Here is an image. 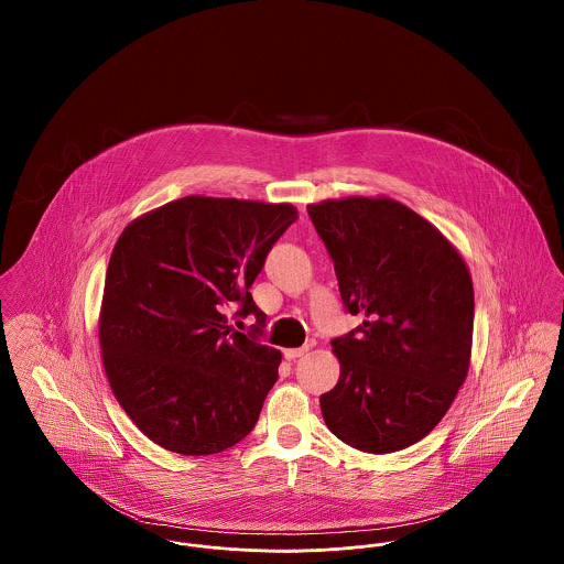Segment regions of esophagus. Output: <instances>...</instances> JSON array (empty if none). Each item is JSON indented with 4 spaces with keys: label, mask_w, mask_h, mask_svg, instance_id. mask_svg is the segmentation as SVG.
I'll list each match as a JSON object with an SVG mask.
<instances>
[{
    "label": "esophagus",
    "mask_w": 564,
    "mask_h": 564,
    "mask_svg": "<svg viewBox=\"0 0 564 564\" xmlns=\"http://www.w3.org/2000/svg\"><path fill=\"white\" fill-rule=\"evenodd\" d=\"M315 345L313 343H308V345H304V347H300V349H285V359H295V357H302L304 352H308V350L313 349Z\"/></svg>",
    "instance_id": "34e87169"
}]
</instances>
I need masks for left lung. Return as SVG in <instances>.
<instances>
[{"label": "left lung", "mask_w": 564, "mask_h": 564, "mask_svg": "<svg viewBox=\"0 0 564 564\" xmlns=\"http://www.w3.org/2000/svg\"><path fill=\"white\" fill-rule=\"evenodd\" d=\"M306 209L347 311L366 317L332 340L340 378L319 400L323 421L364 453L408 448L444 419L469 370V269L431 221L389 196L329 198Z\"/></svg>", "instance_id": "left-lung-1"}]
</instances>
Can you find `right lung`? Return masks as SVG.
<instances>
[{
	"mask_svg": "<svg viewBox=\"0 0 564 564\" xmlns=\"http://www.w3.org/2000/svg\"><path fill=\"white\" fill-rule=\"evenodd\" d=\"M290 203L184 196L139 215L109 258L99 345L109 387L164 451L205 456L256 427L281 350L245 337L225 313L267 315L249 288L294 224Z\"/></svg>",
	"mask_w": 564,
	"mask_h": 564,
	"instance_id": "1",
	"label": "right lung"
}]
</instances>
